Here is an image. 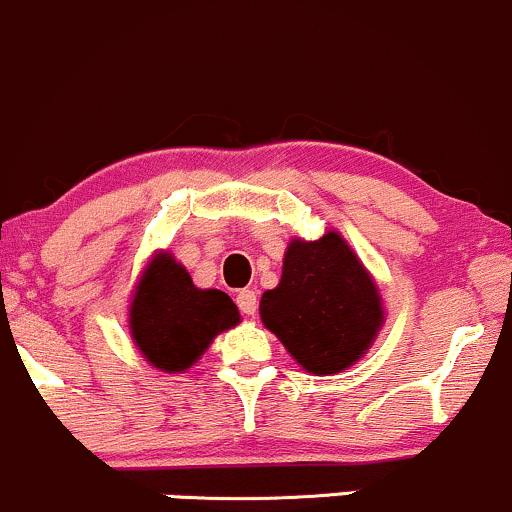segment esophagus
Segmentation results:
<instances>
[{"mask_svg":"<svg viewBox=\"0 0 512 512\" xmlns=\"http://www.w3.org/2000/svg\"><path fill=\"white\" fill-rule=\"evenodd\" d=\"M237 304L244 314H256V307H258L256 292L249 290V287H246V290H241L237 295Z\"/></svg>","mask_w":512,"mask_h":512,"instance_id":"1","label":"esophagus"}]
</instances>
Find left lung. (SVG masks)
Listing matches in <instances>:
<instances>
[{
    "mask_svg": "<svg viewBox=\"0 0 512 512\" xmlns=\"http://www.w3.org/2000/svg\"><path fill=\"white\" fill-rule=\"evenodd\" d=\"M258 309L263 326L317 377L365 358L384 326L380 287L336 229L287 244L280 283L263 292Z\"/></svg>",
    "mask_w": 512,
    "mask_h": 512,
    "instance_id": "1",
    "label": "left lung"
}]
</instances>
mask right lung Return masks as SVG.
Instances as JSON below:
<instances>
[{
	"mask_svg": "<svg viewBox=\"0 0 512 512\" xmlns=\"http://www.w3.org/2000/svg\"><path fill=\"white\" fill-rule=\"evenodd\" d=\"M241 321L237 304L215 287H195L169 251H154L130 297L132 343L149 365L179 375L203 358L222 331Z\"/></svg>",
	"mask_w": 512,
	"mask_h": 512,
	"instance_id": "obj_1",
	"label": "right lung"
}]
</instances>
